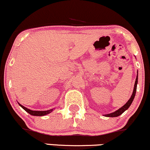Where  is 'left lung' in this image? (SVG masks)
Returning <instances> with one entry per match:
<instances>
[{
	"label": "left lung",
	"instance_id": "1",
	"mask_svg": "<svg viewBox=\"0 0 150 150\" xmlns=\"http://www.w3.org/2000/svg\"><path fill=\"white\" fill-rule=\"evenodd\" d=\"M137 84H138V74H137V76H136V81H135V84H134L133 93H132V96H131V98H129V100L127 102V103L125 104V105L124 106H122V107L120 108L119 109H117V111H115L113 113H109V114H106L105 116H106V117H117V116H119V115L122 114L123 112H125V111L126 110L130 107V105H132V102H133V100L134 99V97H135L136 92V88H137Z\"/></svg>",
	"mask_w": 150,
	"mask_h": 150
}]
</instances>
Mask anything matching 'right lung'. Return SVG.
Masks as SVG:
<instances>
[{"label":"right lung","mask_w":150,"mask_h":150,"mask_svg":"<svg viewBox=\"0 0 150 150\" xmlns=\"http://www.w3.org/2000/svg\"><path fill=\"white\" fill-rule=\"evenodd\" d=\"M18 105H19L23 109L25 110V111H27L28 113H30V115H36V116H42V115H47V114H48V113H51L53 111L52 109L47 110V111H33V110H30L29 109H28V108L23 107V106L21 105L19 103H18Z\"/></svg>","instance_id":"right-lung-1"}]
</instances>
